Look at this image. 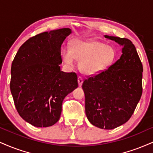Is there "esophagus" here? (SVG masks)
I'll list each match as a JSON object with an SVG mask.
<instances>
[{
	"instance_id": "1",
	"label": "esophagus",
	"mask_w": 153,
	"mask_h": 153,
	"mask_svg": "<svg viewBox=\"0 0 153 153\" xmlns=\"http://www.w3.org/2000/svg\"><path fill=\"white\" fill-rule=\"evenodd\" d=\"M78 85L79 86H81L82 82H83V78H82L81 76H79L78 79Z\"/></svg>"
}]
</instances>
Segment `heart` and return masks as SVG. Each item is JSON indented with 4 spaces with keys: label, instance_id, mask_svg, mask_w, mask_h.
<instances>
[{
    "label": "heart",
    "instance_id": "obj_1",
    "mask_svg": "<svg viewBox=\"0 0 153 153\" xmlns=\"http://www.w3.org/2000/svg\"><path fill=\"white\" fill-rule=\"evenodd\" d=\"M61 56L66 65L73 66L76 59L80 60L79 68L82 73L96 75L113 65L116 53L113 46L99 40H76L72 43L71 50H62Z\"/></svg>",
    "mask_w": 153,
    "mask_h": 153
}]
</instances>
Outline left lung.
<instances>
[{
    "label": "left lung",
    "mask_w": 153,
    "mask_h": 153,
    "mask_svg": "<svg viewBox=\"0 0 153 153\" xmlns=\"http://www.w3.org/2000/svg\"><path fill=\"white\" fill-rule=\"evenodd\" d=\"M123 47L120 58L105 71L82 83L88 120L101 129L112 130L130 118L143 93V65L130 40L105 36Z\"/></svg>",
    "instance_id": "1"
}]
</instances>
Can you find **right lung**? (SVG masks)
Segmentation results:
<instances>
[{
	"instance_id": "1",
	"label": "right lung",
	"mask_w": 153,
	"mask_h": 153,
	"mask_svg": "<svg viewBox=\"0 0 153 153\" xmlns=\"http://www.w3.org/2000/svg\"><path fill=\"white\" fill-rule=\"evenodd\" d=\"M71 33L61 28L38 34L24 43L13 60L10 88L24 120L45 128L59 120L66 95L78 88L74 72L60 71L61 45Z\"/></svg>"
}]
</instances>
